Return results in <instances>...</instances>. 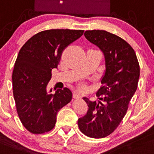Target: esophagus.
Returning a JSON list of instances; mask_svg holds the SVG:
<instances>
[{
  "label": "esophagus",
  "mask_w": 154,
  "mask_h": 154,
  "mask_svg": "<svg viewBox=\"0 0 154 154\" xmlns=\"http://www.w3.org/2000/svg\"><path fill=\"white\" fill-rule=\"evenodd\" d=\"M73 98H75V99H79V98H81V95L77 93V92H74V94H73Z\"/></svg>",
  "instance_id": "esophagus-1"
}]
</instances>
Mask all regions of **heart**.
<instances>
[{
	"mask_svg": "<svg viewBox=\"0 0 154 154\" xmlns=\"http://www.w3.org/2000/svg\"><path fill=\"white\" fill-rule=\"evenodd\" d=\"M81 87H82V88H83H83H84V86H81Z\"/></svg>",
	"mask_w": 154,
	"mask_h": 154,
	"instance_id": "b5f03b06",
	"label": "heart"
}]
</instances>
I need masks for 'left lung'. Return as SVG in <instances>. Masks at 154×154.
I'll use <instances>...</instances> for the list:
<instances>
[{
    "mask_svg": "<svg viewBox=\"0 0 154 154\" xmlns=\"http://www.w3.org/2000/svg\"><path fill=\"white\" fill-rule=\"evenodd\" d=\"M84 36L103 53L105 71L96 92L98 102L83 97L89 108L77 123L86 136L101 138L117 129L126 115L138 87L139 64L132 47L121 37L104 30L86 31Z\"/></svg>",
    "mask_w": 154,
    "mask_h": 154,
    "instance_id": "obj_1",
    "label": "left lung"
}]
</instances>
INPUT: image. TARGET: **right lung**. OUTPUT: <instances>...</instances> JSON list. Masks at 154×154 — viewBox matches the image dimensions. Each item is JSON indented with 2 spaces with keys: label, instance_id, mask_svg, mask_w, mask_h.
<instances>
[{
  "label": "right lung",
  "instance_id": "obj_1",
  "mask_svg": "<svg viewBox=\"0 0 154 154\" xmlns=\"http://www.w3.org/2000/svg\"><path fill=\"white\" fill-rule=\"evenodd\" d=\"M83 30L51 29L31 37L21 48L13 72V97L22 125L33 134L52 130L56 115L72 99L68 88L47 92L52 69L57 68L62 51L80 38Z\"/></svg>",
  "mask_w": 154,
  "mask_h": 154
}]
</instances>
